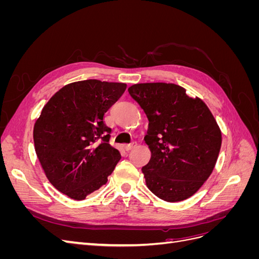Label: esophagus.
I'll return each mask as SVG.
<instances>
[{"label":"esophagus","instance_id":"esophagus-1","mask_svg":"<svg viewBox=\"0 0 259 259\" xmlns=\"http://www.w3.org/2000/svg\"><path fill=\"white\" fill-rule=\"evenodd\" d=\"M135 146H136L135 143H132V144H128V145H125V146H124V149H125V150H126V151H130L131 149H133Z\"/></svg>","mask_w":259,"mask_h":259}]
</instances>
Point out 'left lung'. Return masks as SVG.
<instances>
[{
  "label": "left lung",
  "instance_id": "left-lung-1",
  "mask_svg": "<svg viewBox=\"0 0 259 259\" xmlns=\"http://www.w3.org/2000/svg\"><path fill=\"white\" fill-rule=\"evenodd\" d=\"M128 93L145 111L151 159L142 170L156 197L179 202L197 192L213 171L222 132L202 99L171 83H140Z\"/></svg>",
  "mask_w": 259,
  "mask_h": 259
}]
</instances>
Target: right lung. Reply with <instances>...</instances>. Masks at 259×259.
<instances>
[{
	"mask_svg": "<svg viewBox=\"0 0 259 259\" xmlns=\"http://www.w3.org/2000/svg\"><path fill=\"white\" fill-rule=\"evenodd\" d=\"M126 84L85 80L70 83L49 100L33 128L37 159L50 183L73 200L105 185L121 154L109 144L104 115Z\"/></svg>",
	"mask_w": 259,
	"mask_h": 259,
	"instance_id": "add662e5",
	"label": "right lung"
}]
</instances>
